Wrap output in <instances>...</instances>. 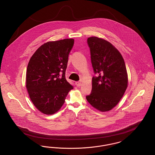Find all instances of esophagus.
I'll return each mask as SVG.
<instances>
[{"label":"esophagus","instance_id":"obj_1","mask_svg":"<svg viewBox=\"0 0 155 155\" xmlns=\"http://www.w3.org/2000/svg\"><path fill=\"white\" fill-rule=\"evenodd\" d=\"M75 85H77V87H80L81 85V82L80 81H77L75 82Z\"/></svg>","mask_w":155,"mask_h":155}]
</instances>
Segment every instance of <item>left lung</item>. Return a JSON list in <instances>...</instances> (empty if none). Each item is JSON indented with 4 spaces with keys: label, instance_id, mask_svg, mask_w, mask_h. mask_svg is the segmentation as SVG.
I'll return each instance as SVG.
<instances>
[{
    "label": "left lung",
    "instance_id": "1",
    "mask_svg": "<svg viewBox=\"0 0 155 155\" xmlns=\"http://www.w3.org/2000/svg\"><path fill=\"white\" fill-rule=\"evenodd\" d=\"M87 43L95 74L87 100L101 111L110 110L124 95L128 85L125 62L118 50L103 39L88 38Z\"/></svg>",
    "mask_w": 155,
    "mask_h": 155
}]
</instances>
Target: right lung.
Listing matches in <instances>:
<instances>
[{"mask_svg": "<svg viewBox=\"0 0 155 155\" xmlns=\"http://www.w3.org/2000/svg\"><path fill=\"white\" fill-rule=\"evenodd\" d=\"M74 40L48 42L32 56L26 73V87L37 109L45 114L60 110L68 92L73 89L66 79L68 54Z\"/></svg>", "mask_w": 155, "mask_h": 155, "instance_id": "add662e5", "label": "right lung"}]
</instances>
